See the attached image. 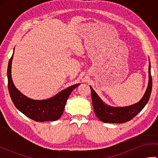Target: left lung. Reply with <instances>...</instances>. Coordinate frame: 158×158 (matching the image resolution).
Listing matches in <instances>:
<instances>
[{"label":"left lung","mask_w":158,"mask_h":158,"mask_svg":"<svg viewBox=\"0 0 158 158\" xmlns=\"http://www.w3.org/2000/svg\"><path fill=\"white\" fill-rule=\"evenodd\" d=\"M92 105L96 117L105 123H124L132 119L141 111L149 99L152 89V78L151 75V64H149V83L145 94L139 102L132 105L115 107L109 106L100 99L91 86Z\"/></svg>","instance_id":"left-lung-1"}]
</instances>
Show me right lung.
Listing matches in <instances>:
<instances>
[{
    "label": "right lung",
    "mask_w": 158,
    "mask_h": 158,
    "mask_svg": "<svg viewBox=\"0 0 158 158\" xmlns=\"http://www.w3.org/2000/svg\"><path fill=\"white\" fill-rule=\"evenodd\" d=\"M14 53V50H13ZM13 53L10 58L8 69V88L12 102L19 111L36 122L56 121L62 116L69 98L73 90L80 83L69 87L57 94L54 96L46 100H33L23 95L15 88L11 77V64Z\"/></svg>",
    "instance_id": "add662e5"
}]
</instances>
